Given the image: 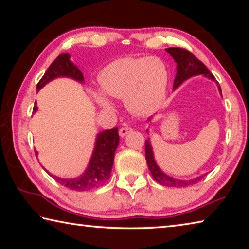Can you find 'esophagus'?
I'll list each match as a JSON object with an SVG mask.
<instances>
[{"label": "esophagus", "instance_id": "esophagus-1", "mask_svg": "<svg viewBox=\"0 0 249 249\" xmlns=\"http://www.w3.org/2000/svg\"><path fill=\"white\" fill-rule=\"evenodd\" d=\"M133 130V128L132 127H122V128H120V136L121 137H124V136H126V135H127L128 133H130Z\"/></svg>", "mask_w": 249, "mask_h": 249}]
</instances>
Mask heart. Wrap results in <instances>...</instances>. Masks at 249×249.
<instances>
[{
    "instance_id": "obj_1",
    "label": "heart",
    "mask_w": 249,
    "mask_h": 249,
    "mask_svg": "<svg viewBox=\"0 0 249 249\" xmlns=\"http://www.w3.org/2000/svg\"><path fill=\"white\" fill-rule=\"evenodd\" d=\"M169 73L161 59L157 57H125L112 61L101 71L99 86L104 94L124 98L126 107L136 115H148L165 101ZM95 99L103 107L109 101L102 94Z\"/></svg>"
}]
</instances>
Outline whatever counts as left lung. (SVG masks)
Returning <instances> with one entry per match:
<instances>
[{
    "instance_id": "1",
    "label": "left lung",
    "mask_w": 249,
    "mask_h": 249,
    "mask_svg": "<svg viewBox=\"0 0 249 249\" xmlns=\"http://www.w3.org/2000/svg\"><path fill=\"white\" fill-rule=\"evenodd\" d=\"M166 52L171 54V57L175 59L177 62V75L175 78L174 82V90L177 89L181 83L184 82L185 80L189 78L193 77V75L197 74H203L204 77L212 79L213 81H215V78L214 75L210 72L209 69L206 68L203 62L200 61L195 54L191 53L189 50L180 47H171V48H166ZM218 90H220L221 94V87L218 86ZM150 121V119L148 120ZM148 132V130H147ZM145 151H146V161L147 166H148V169L150 170V174L153 176L156 182L160 183L161 185H166V187H177V188H182V187H188V185L195 184L199 182L200 180L203 179V175L200 177H196V178L192 180H179L175 179L172 177L166 175L165 172L158 167L157 163L155 161L154 158V153L153 148H151L149 138L145 141Z\"/></svg>"
}]
</instances>
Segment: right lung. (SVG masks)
Returning a JSON list of instances; mask_svg holds the SVG:
<instances>
[{
	"label": "right lung",
	"mask_w": 249,
	"mask_h": 249,
	"mask_svg": "<svg viewBox=\"0 0 249 249\" xmlns=\"http://www.w3.org/2000/svg\"><path fill=\"white\" fill-rule=\"evenodd\" d=\"M59 77H67L73 80H77L79 82H84V78L81 71L79 70L77 66H74L70 61V56L68 53H61L54 59V61L48 67L46 70L43 78L37 83L36 90L39 91L45 84H47L52 80ZM33 112H37V105L35 102ZM120 144L119 129L114 127L112 129L103 130L98 134L95 141V147L90 159L89 166L87 167L86 171L73 179H62L59 177L48 174L53 178L58 181L59 183L65 185V187L75 191H88L91 189L99 188L104 182L109 179L111 177V170L114 161V154ZM37 156V151H35Z\"/></svg>",
	"instance_id": "1"
}]
</instances>
